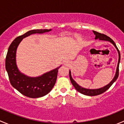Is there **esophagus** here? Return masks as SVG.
<instances>
[{
  "instance_id": "obj_1",
  "label": "esophagus",
  "mask_w": 124,
  "mask_h": 124,
  "mask_svg": "<svg viewBox=\"0 0 124 124\" xmlns=\"http://www.w3.org/2000/svg\"><path fill=\"white\" fill-rule=\"evenodd\" d=\"M63 64L65 65H70V62L68 61H67V60H65V61H63Z\"/></svg>"
}]
</instances>
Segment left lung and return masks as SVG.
<instances>
[{"label": "left lung", "mask_w": 124, "mask_h": 124, "mask_svg": "<svg viewBox=\"0 0 124 124\" xmlns=\"http://www.w3.org/2000/svg\"><path fill=\"white\" fill-rule=\"evenodd\" d=\"M93 31V33L95 35V39H98L99 41H108V42H110V43H112V44L114 46V47H115L116 49L117 50V53H118V56H119V59H118V62H117V67H116V72H115V75L114 77H113V79L107 85L103 86V87H101L100 88H98V89H88V88H85V87H83L82 86H80L72 78V76H71V70H70L69 71V75H70V80H71V83L73 85L74 87H75L76 90H77L78 92H79L80 93H82L83 95H87V96H95V95H98L101 94L103 92H104L105 91H107L111 86L113 85V83H114L117 80V77H118L119 76V65L120 63V60H121V56H120V53L119 51L118 48L117 47H116V44L115 43L114 41L112 39L110 38H109L107 36L105 35L104 34H101V33H98V32H96V31Z\"/></svg>", "instance_id": "left-lung-1"}]
</instances>
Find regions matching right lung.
I'll return each mask as SVG.
<instances>
[{
    "instance_id": "1",
    "label": "right lung",
    "mask_w": 124,
    "mask_h": 124,
    "mask_svg": "<svg viewBox=\"0 0 124 124\" xmlns=\"http://www.w3.org/2000/svg\"><path fill=\"white\" fill-rule=\"evenodd\" d=\"M50 31L52 29L31 30L15 39L8 48L6 57L5 68L10 83L18 92L29 98H39L49 93L56 83L58 70L62 65L39 76H28L22 73L17 67L16 61L17 48L23 38L35 33L42 34Z\"/></svg>"
}]
</instances>
